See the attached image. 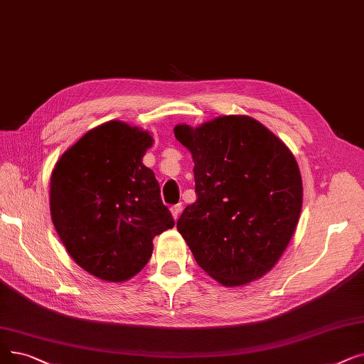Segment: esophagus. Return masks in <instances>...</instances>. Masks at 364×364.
I'll use <instances>...</instances> for the list:
<instances>
[{
  "label": "esophagus",
  "mask_w": 364,
  "mask_h": 364,
  "mask_svg": "<svg viewBox=\"0 0 364 364\" xmlns=\"http://www.w3.org/2000/svg\"><path fill=\"white\" fill-rule=\"evenodd\" d=\"M181 210H183V205L181 203H177V205H173V207H171V214H172L173 220H177L180 217Z\"/></svg>",
  "instance_id": "esophagus-1"
}]
</instances>
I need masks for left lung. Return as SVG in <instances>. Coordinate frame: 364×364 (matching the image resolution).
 Returning <instances> with one entry per match:
<instances>
[{"instance_id": "left-lung-1", "label": "left lung", "mask_w": 364, "mask_h": 364, "mask_svg": "<svg viewBox=\"0 0 364 364\" xmlns=\"http://www.w3.org/2000/svg\"><path fill=\"white\" fill-rule=\"evenodd\" d=\"M173 135L192 153L196 202L177 229L196 263L225 287L269 272L299 223L304 186L290 149L256 119L220 116Z\"/></svg>"}]
</instances>
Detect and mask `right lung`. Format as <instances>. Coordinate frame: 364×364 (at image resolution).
<instances>
[{
  "label": "right lung",
  "instance_id": "obj_1",
  "mask_svg": "<svg viewBox=\"0 0 364 364\" xmlns=\"http://www.w3.org/2000/svg\"><path fill=\"white\" fill-rule=\"evenodd\" d=\"M150 132L120 120L87 131L50 177L53 226L73 260L108 282L147 264L156 235L173 228L154 172L143 164Z\"/></svg>",
  "mask_w": 364,
  "mask_h": 364
}]
</instances>
